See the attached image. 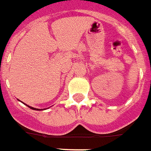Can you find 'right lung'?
<instances>
[{"mask_svg": "<svg viewBox=\"0 0 151 151\" xmlns=\"http://www.w3.org/2000/svg\"><path fill=\"white\" fill-rule=\"evenodd\" d=\"M27 105V104H26ZM28 107L29 108V109H34V110H41V109H35V108H33V107H30V106H29V105H27Z\"/></svg>", "mask_w": 151, "mask_h": 151, "instance_id": "obj_1", "label": "right lung"}]
</instances>
